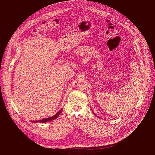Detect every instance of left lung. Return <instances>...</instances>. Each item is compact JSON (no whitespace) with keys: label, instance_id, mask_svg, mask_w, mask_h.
Instances as JSON below:
<instances>
[{"label":"left lung","instance_id":"1","mask_svg":"<svg viewBox=\"0 0 155 155\" xmlns=\"http://www.w3.org/2000/svg\"><path fill=\"white\" fill-rule=\"evenodd\" d=\"M92 112H93V110H92ZM93 114H94V112H93ZM94 115H96V117H97V115H96V114H94ZM98 117V118H99V117Z\"/></svg>","mask_w":155,"mask_h":155}]
</instances>
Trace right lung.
<instances>
[{"mask_svg": "<svg viewBox=\"0 0 155 155\" xmlns=\"http://www.w3.org/2000/svg\"><path fill=\"white\" fill-rule=\"evenodd\" d=\"M63 108H61L59 111L58 112H57L56 114H55L54 115H53V117H50V118H44V119H42V120H36V121H32V122L33 123H46V122H48V121H51L53 120H55L56 118H58L59 117V115H60V114L61 113L62 110Z\"/></svg>", "mask_w": 155, "mask_h": 155, "instance_id": "obj_1", "label": "right lung"}]
</instances>
